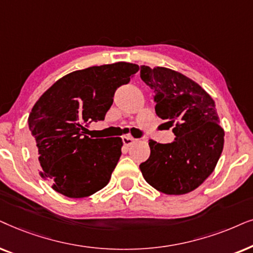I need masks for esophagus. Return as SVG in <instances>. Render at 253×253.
<instances>
[{"instance_id": "esophagus-1", "label": "esophagus", "mask_w": 253, "mask_h": 253, "mask_svg": "<svg viewBox=\"0 0 253 253\" xmlns=\"http://www.w3.org/2000/svg\"><path fill=\"white\" fill-rule=\"evenodd\" d=\"M134 141H135V139H133L132 136H124V139H123L124 146H126V147H129L130 144L134 142Z\"/></svg>"}]
</instances>
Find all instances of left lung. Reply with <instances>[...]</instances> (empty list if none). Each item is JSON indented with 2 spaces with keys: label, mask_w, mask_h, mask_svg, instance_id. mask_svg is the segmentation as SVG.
<instances>
[{
  "label": "left lung",
  "mask_w": 253,
  "mask_h": 253,
  "mask_svg": "<svg viewBox=\"0 0 253 253\" xmlns=\"http://www.w3.org/2000/svg\"><path fill=\"white\" fill-rule=\"evenodd\" d=\"M140 76L154 90L155 111L173 127L174 141L149 140L150 156L140 164L149 185L164 194H186L199 187L216 167L224 130L213 98L199 84L176 70L141 66Z\"/></svg>",
  "instance_id": "1"
}]
</instances>
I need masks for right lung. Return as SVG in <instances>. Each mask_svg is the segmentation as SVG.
I'll list each match as a JSON object with an SVG mask.
<instances>
[{"instance_id": "1", "label": "right lung", "mask_w": 253, "mask_h": 253, "mask_svg": "<svg viewBox=\"0 0 253 253\" xmlns=\"http://www.w3.org/2000/svg\"><path fill=\"white\" fill-rule=\"evenodd\" d=\"M139 72L117 62L76 70L56 81L32 107L28 123L40 176L68 198L105 187L121 156L120 137L91 139L85 127L104 120L118 87Z\"/></svg>"}]
</instances>
